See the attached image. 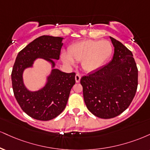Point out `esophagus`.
Wrapping results in <instances>:
<instances>
[{"label": "esophagus", "mask_w": 150, "mask_h": 150, "mask_svg": "<svg viewBox=\"0 0 150 150\" xmlns=\"http://www.w3.org/2000/svg\"><path fill=\"white\" fill-rule=\"evenodd\" d=\"M80 79H81V75L80 74H76V75H75V81H76V82L77 83L80 82Z\"/></svg>", "instance_id": "obj_1"}]
</instances>
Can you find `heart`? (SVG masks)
I'll return each mask as SVG.
<instances>
[{
    "mask_svg": "<svg viewBox=\"0 0 150 150\" xmlns=\"http://www.w3.org/2000/svg\"><path fill=\"white\" fill-rule=\"evenodd\" d=\"M112 53V47L109 41L85 40L71 45L68 53L63 54L66 64L73 66L75 61H82L83 69L93 71L103 65Z\"/></svg>",
    "mask_w": 150,
    "mask_h": 150,
    "instance_id": "b5f03b06",
    "label": "heart"
}]
</instances>
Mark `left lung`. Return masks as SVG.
Instances as JSON below:
<instances>
[{
    "label": "left lung",
    "mask_w": 150,
    "mask_h": 150,
    "mask_svg": "<svg viewBox=\"0 0 150 150\" xmlns=\"http://www.w3.org/2000/svg\"><path fill=\"white\" fill-rule=\"evenodd\" d=\"M112 60L80 80L88 110L102 119L115 117L127 110L136 95L138 70L129 49L110 37Z\"/></svg>",
    "instance_id": "obj_1"
}]
</instances>
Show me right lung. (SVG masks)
Here are the masks:
<instances>
[{"label":"right lung","instance_id":"add662e5","mask_svg":"<svg viewBox=\"0 0 150 150\" xmlns=\"http://www.w3.org/2000/svg\"><path fill=\"white\" fill-rule=\"evenodd\" d=\"M62 40L61 37L40 36L21 50L16 58L11 74L14 95L22 110L35 120L48 121L62 112L75 84V73L53 69L46 86L38 91L31 92L23 85V71L38 57L51 61L54 66L51 59L60 57Z\"/></svg>","mask_w":150,"mask_h":150}]
</instances>
